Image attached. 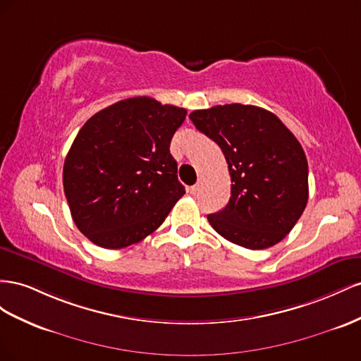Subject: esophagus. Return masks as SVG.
Listing matches in <instances>:
<instances>
[{"mask_svg":"<svg viewBox=\"0 0 361 361\" xmlns=\"http://www.w3.org/2000/svg\"><path fill=\"white\" fill-rule=\"evenodd\" d=\"M198 190H200V184H195V186H192V188L189 189V192H190L192 195H197Z\"/></svg>","mask_w":361,"mask_h":361,"instance_id":"1","label":"esophagus"}]
</instances>
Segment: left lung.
Listing matches in <instances>:
<instances>
[{
	"label": "left lung",
	"instance_id": "left-lung-1",
	"mask_svg": "<svg viewBox=\"0 0 361 361\" xmlns=\"http://www.w3.org/2000/svg\"><path fill=\"white\" fill-rule=\"evenodd\" d=\"M222 149L231 177L228 204L209 214L216 233L248 250L283 240L308 201V164L301 143L274 113L225 104L189 115Z\"/></svg>",
	"mask_w": 361,
	"mask_h": 361
}]
</instances>
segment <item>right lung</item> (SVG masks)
<instances>
[{"mask_svg":"<svg viewBox=\"0 0 361 361\" xmlns=\"http://www.w3.org/2000/svg\"><path fill=\"white\" fill-rule=\"evenodd\" d=\"M186 109L149 97L115 102L78 131L63 164V189L77 228L101 248L145 239L186 190L169 145Z\"/></svg>","mask_w":361,"mask_h":361,"instance_id":"obj_1","label":"right lung"}]
</instances>
